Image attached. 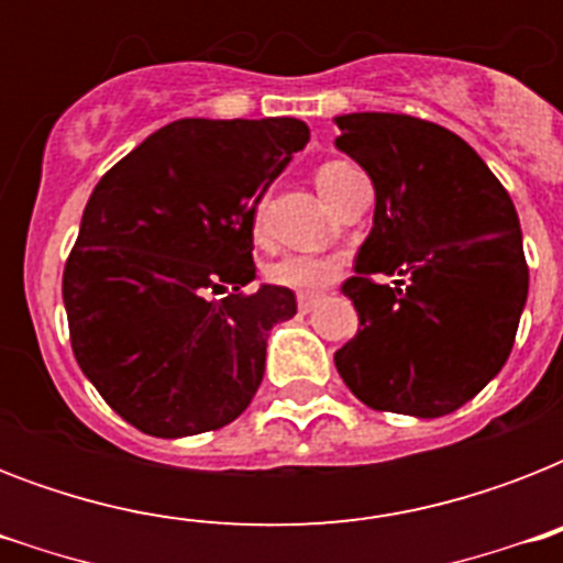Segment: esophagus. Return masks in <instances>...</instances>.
<instances>
[{
	"mask_svg": "<svg viewBox=\"0 0 563 563\" xmlns=\"http://www.w3.org/2000/svg\"><path fill=\"white\" fill-rule=\"evenodd\" d=\"M316 303H318L316 291H312V295H298V309H300V312H309V309L316 307Z\"/></svg>",
	"mask_w": 563,
	"mask_h": 563,
	"instance_id": "obj_1",
	"label": "esophagus"
}]
</instances>
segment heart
Masks as SVG:
<instances>
[{"instance_id": "obj_1", "label": "heart", "mask_w": 563, "mask_h": 563, "mask_svg": "<svg viewBox=\"0 0 563 563\" xmlns=\"http://www.w3.org/2000/svg\"><path fill=\"white\" fill-rule=\"evenodd\" d=\"M351 172L356 169L347 166V163H324V166L316 172V184L327 201L333 198L339 184H342ZM335 274H339V263L330 260V256L289 254L283 256V260H277V263L268 268V280L277 283V286H286V289L300 291V295H312V291L327 289V286L335 280Z\"/></svg>"}]
</instances>
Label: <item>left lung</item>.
I'll return each mask as SVG.
<instances>
[{
  "label": "left lung",
  "mask_w": 563,
  "mask_h": 563,
  "mask_svg": "<svg viewBox=\"0 0 563 563\" xmlns=\"http://www.w3.org/2000/svg\"><path fill=\"white\" fill-rule=\"evenodd\" d=\"M335 148L368 172L374 228L342 291L360 333L335 351L365 406L441 418L503 371L529 295L520 219L462 136L406 113H344ZM374 273H397L379 287Z\"/></svg>",
  "instance_id": "1"
}]
</instances>
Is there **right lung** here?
Masks as SVG:
<instances>
[{"instance_id": "right-lung-1", "label": "right lung", "mask_w": 563, "mask_h": 563, "mask_svg": "<svg viewBox=\"0 0 563 563\" xmlns=\"http://www.w3.org/2000/svg\"><path fill=\"white\" fill-rule=\"evenodd\" d=\"M307 122L178 119L92 189L64 268L73 353L108 406L145 435L228 427L254 400L274 324L295 291L256 277L254 216ZM224 294V299H212Z\"/></svg>"}]
</instances>
